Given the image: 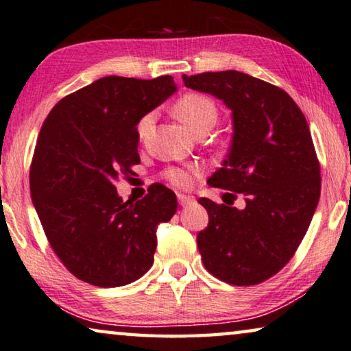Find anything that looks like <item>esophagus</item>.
Segmentation results:
<instances>
[{
    "instance_id": "obj_1",
    "label": "esophagus",
    "mask_w": 351,
    "mask_h": 351,
    "mask_svg": "<svg viewBox=\"0 0 351 351\" xmlns=\"http://www.w3.org/2000/svg\"><path fill=\"white\" fill-rule=\"evenodd\" d=\"M177 199H179V204L180 206H190V204H193V202H195V196H191V195H182V193H179V195H177Z\"/></svg>"
}]
</instances>
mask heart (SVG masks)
I'll list each match as a JSON object with an SVG mask.
<instances>
[{"mask_svg": "<svg viewBox=\"0 0 351 351\" xmlns=\"http://www.w3.org/2000/svg\"><path fill=\"white\" fill-rule=\"evenodd\" d=\"M174 115L184 123L193 134L201 131H210L218 120V109L210 98L199 93H190L182 96L174 106ZM155 114H147L138 123V138L142 139L149 133L154 125ZM166 179L177 186H186L190 184V172L180 167H171L166 171Z\"/></svg>", "mask_w": 351, "mask_h": 351, "instance_id": "heart-1", "label": "heart"}]
</instances>
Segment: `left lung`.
Masks as SVG:
<instances>
[{"label":"left lung","instance_id":"left-lung-1","mask_svg":"<svg viewBox=\"0 0 351 351\" xmlns=\"http://www.w3.org/2000/svg\"><path fill=\"white\" fill-rule=\"evenodd\" d=\"M182 80L231 110L230 150L207 184L245 195L243 209L199 199L209 213L197 234L202 263L223 282L256 285L291 260L318 206L322 179L307 120L287 91L239 71Z\"/></svg>","mask_w":351,"mask_h":351}]
</instances>
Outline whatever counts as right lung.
Returning <instances> with one entry per match:
<instances>
[{"instance_id":"right-lung-1","label":"right lung","mask_w":351,"mask_h":351,"mask_svg":"<svg viewBox=\"0 0 351 351\" xmlns=\"http://www.w3.org/2000/svg\"><path fill=\"white\" fill-rule=\"evenodd\" d=\"M171 75H106L64 96L39 131L29 190L53 252L80 280L123 287L154 264L156 230L177 210L174 191L150 186L123 202L115 184L139 165L138 123L174 95Z\"/></svg>"}]
</instances>
